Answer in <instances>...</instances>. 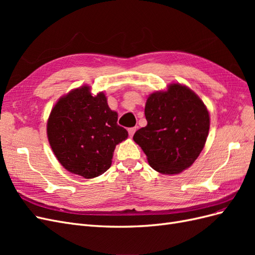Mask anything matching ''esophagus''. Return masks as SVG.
<instances>
[{
  "label": "esophagus",
  "instance_id": "1",
  "mask_svg": "<svg viewBox=\"0 0 255 255\" xmlns=\"http://www.w3.org/2000/svg\"><path fill=\"white\" fill-rule=\"evenodd\" d=\"M128 130V135H129L130 137H133V135H134L135 132H136V128H129Z\"/></svg>",
  "mask_w": 255,
  "mask_h": 255
}]
</instances>
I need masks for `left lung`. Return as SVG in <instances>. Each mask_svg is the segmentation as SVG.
<instances>
[{
	"mask_svg": "<svg viewBox=\"0 0 255 255\" xmlns=\"http://www.w3.org/2000/svg\"><path fill=\"white\" fill-rule=\"evenodd\" d=\"M144 115L148 125L133 139L154 170L177 174L195 163L206 142L210 114L194 91L179 83L168 85L148 97Z\"/></svg>",
	"mask_w": 255,
	"mask_h": 255,
	"instance_id": "8db88e82",
	"label": "left lung"
}]
</instances>
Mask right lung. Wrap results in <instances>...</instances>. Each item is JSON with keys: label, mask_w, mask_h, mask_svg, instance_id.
<instances>
[{"label": "right lung", "mask_w": 255, "mask_h": 255, "mask_svg": "<svg viewBox=\"0 0 255 255\" xmlns=\"http://www.w3.org/2000/svg\"><path fill=\"white\" fill-rule=\"evenodd\" d=\"M84 85L61 97L47 123L50 145L66 170L92 179L112 165L116 145L128 130L117 125L118 114L107 104L104 92L92 96Z\"/></svg>", "instance_id": "right-lung-1"}]
</instances>
